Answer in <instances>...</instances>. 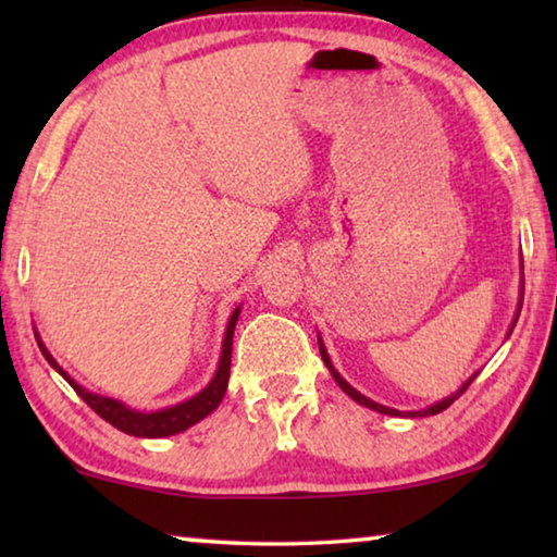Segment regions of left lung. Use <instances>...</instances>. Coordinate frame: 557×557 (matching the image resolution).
<instances>
[{"instance_id": "obj_1", "label": "left lung", "mask_w": 557, "mask_h": 557, "mask_svg": "<svg viewBox=\"0 0 557 557\" xmlns=\"http://www.w3.org/2000/svg\"><path fill=\"white\" fill-rule=\"evenodd\" d=\"M319 351H322V358H324V363H326V369L329 371H332V375H334V381L338 383V385H342V391L346 393V395H351V398L356 400V403H361V405H366V408H371V410H379V412H383V414H400L398 410H393V408H385V405H379V403H373L371 398H366V395H361V393H358V391H354L351 388V385H348L344 379H342V375H338L336 371H334V366H332V361H329V356H326V348L322 346V342H319ZM471 381H474V379H469V383ZM469 383H465V385H461V391L459 393H455V395H451V398H445V400H442V403H437V405H432V408H428V410H420V412H410L412 414V418H425V414H437V412H442V410H447L449 408V405L451 403H455L457 398H459V395L461 393H465L467 388H469Z\"/></svg>"}]
</instances>
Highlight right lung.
Returning a JSON list of instances; mask_svg holds the SVG:
<instances>
[{
    "label": "right lung",
    "instance_id": "obj_1",
    "mask_svg": "<svg viewBox=\"0 0 557 557\" xmlns=\"http://www.w3.org/2000/svg\"><path fill=\"white\" fill-rule=\"evenodd\" d=\"M238 314L240 312L235 309L231 322H228V329H225L221 363H219V371H215V375H213V381L209 383V388H203L199 395H194L191 400L174 405V408H169V410H159V412H135V410L125 408V405L117 400L102 398V395H96V393H88L86 388H81L78 383H73L69 375L59 369V363L53 361L51 354L46 351L41 342H39V348L46 356V361H49L53 369L73 385V391L88 403V408L96 410L102 420L110 422L112 428H117L120 432H127V435H135V437H166V435H176V432H184L186 428L196 425V422L203 420L206 414H211L221 405L225 388H228L233 332H235V322H238Z\"/></svg>",
    "mask_w": 557,
    "mask_h": 557
}]
</instances>
